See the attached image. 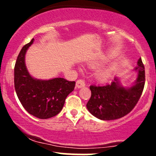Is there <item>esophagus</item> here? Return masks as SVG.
<instances>
[{
    "label": "esophagus",
    "instance_id": "34e87169",
    "mask_svg": "<svg viewBox=\"0 0 156 156\" xmlns=\"http://www.w3.org/2000/svg\"><path fill=\"white\" fill-rule=\"evenodd\" d=\"M85 86V81L83 79H79L76 81V87L78 88H81Z\"/></svg>",
    "mask_w": 156,
    "mask_h": 156
}]
</instances>
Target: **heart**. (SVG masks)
<instances>
[{"mask_svg": "<svg viewBox=\"0 0 156 156\" xmlns=\"http://www.w3.org/2000/svg\"><path fill=\"white\" fill-rule=\"evenodd\" d=\"M108 75H109V71L108 69H102L97 74L99 79L100 80H105L106 78H107Z\"/></svg>", "mask_w": 156, "mask_h": 156, "instance_id": "obj_1", "label": "heart"}]
</instances>
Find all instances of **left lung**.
I'll list each match as a JSON object with an SVG mask.
<instances>
[{"mask_svg":"<svg viewBox=\"0 0 156 156\" xmlns=\"http://www.w3.org/2000/svg\"><path fill=\"white\" fill-rule=\"evenodd\" d=\"M135 69L138 71L137 79L130 88L120 86L117 79L106 85L90 86L91 96L87 108L93 115L101 120H115L124 117L133 110L145 85V68L141 58Z\"/></svg>","mask_w":156,"mask_h":156,"instance_id":"left-lung-1","label":"left lung"}]
</instances>
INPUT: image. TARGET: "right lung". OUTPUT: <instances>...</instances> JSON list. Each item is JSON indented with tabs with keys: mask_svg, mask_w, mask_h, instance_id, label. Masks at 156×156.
Wrapping results in <instances>:
<instances>
[{
	"mask_svg": "<svg viewBox=\"0 0 156 156\" xmlns=\"http://www.w3.org/2000/svg\"><path fill=\"white\" fill-rule=\"evenodd\" d=\"M33 41L25 45L19 53L14 67V87L20 103L30 115L47 119L60 112L75 82L62 78L41 81L31 77L25 65V55Z\"/></svg>",
	"mask_w": 156,
	"mask_h": 156,
	"instance_id": "obj_1",
	"label": "right lung"
}]
</instances>
